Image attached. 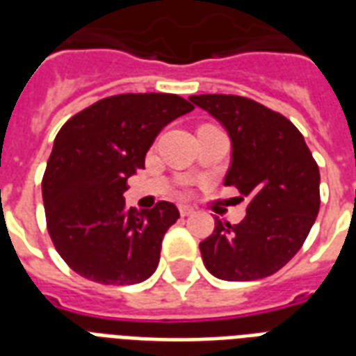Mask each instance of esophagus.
<instances>
[{
	"label": "esophagus",
	"mask_w": 356,
	"mask_h": 356,
	"mask_svg": "<svg viewBox=\"0 0 356 356\" xmlns=\"http://www.w3.org/2000/svg\"><path fill=\"white\" fill-rule=\"evenodd\" d=\"M179 212H181V216H192V214H194V209L190 205H179Z\"/></svg>",
	"instance_id": "1"
}]
</instances>
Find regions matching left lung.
Here are the masks:
<instances>
[{
	"mask_svg": "<svg viewBox=\"0 0 356 356\" xmlns=\"http://www.w3.org/2000/svg\"><path fill=\"white\" fill-rule=\"evenodd\" d=\"M190 102L231 138L225 186L248 200V214L200 243L203 264L223 281H257L279 271L303 245L320 211V168L303 134L282 114L242 96L203 94Z\"/></svg>",
	"mask_w": 356,
	"mask_h": 356,
	"instance_id": "8db88e82",
	"label": "left lung"
}]
</instances>
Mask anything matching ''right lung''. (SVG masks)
I'll list each match as a JSON object with an SVG mask.
<instances>
[{"mask_svg":"<svg viewBox=\"0 0 356 356\" xmlns=\"http://www.w3.org/2000/svg\"><path fill=\"white\" fill-rule=\"evenodd\" d=\"M175 94H120L64 123L42 179L47 231L64 262L102 284H136L153 275L177 207H125L127 179L142 170L162 127L190 113Z\"/></svg>","mask_w":356,"mask_h":356,"instance_id":"obj_1","label":"right lung"}]
</instances>
